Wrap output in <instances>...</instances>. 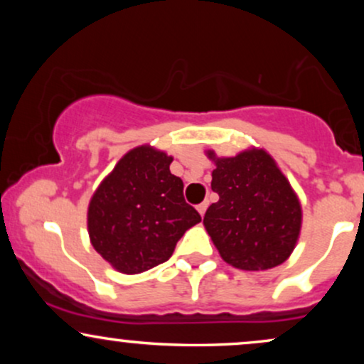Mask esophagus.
Masks as SVG:
<instances>
[{
    "mask_svg": "<svg viewBox=\"0 0 364 364\" xmlns=\"http://www.w3.org/2000/svg\"><path fill=\"white\" fill-rule=\"evenodd\" d=\"M207 207H208V202H202V203H200V205H198V207H196V210H198V212H200V215H203V214H205Z\"/></svg>",
    "mask_w": 364,
    "mask_h": 364,
    "instance_id": "34e87169",
    "label": "esophagus"
}]
</instances>
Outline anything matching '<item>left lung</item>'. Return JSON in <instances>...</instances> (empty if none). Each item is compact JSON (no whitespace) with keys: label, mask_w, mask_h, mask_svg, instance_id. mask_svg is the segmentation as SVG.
Here are the masks:
<instances>
[{"label":"left lung","mask_w":364,"mask_h":364,"mask_svg":"<svg viewBox=\"0 0 364 364\" xmlns=\"http://www.w3.org/2000/svg\"><path fill=\"white\" fill-rule=\"evenodd\" d=\"M212 190L219 202L203 217L220 257L241 270H267L289 258L301 231V203L263 149L217 157Z\"/></svg>","instance_id":"obj_1"}]
</instances>
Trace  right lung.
Wrapping results in <instances>:
<instances>
[{
	"label": "right lung",
	"instance_id": "add662e5",
	"mask_svg": "<svg viewBox=\"0 0 364 364\" xmlns=\"http://www.w3.org/2000/svg\"><path fill=\"white\" fill-rule=\"evenodd\" d=\"M173 157L141 145L119 159L89 203L90 243L123 274H140L169 260L176 243L202 220L183 196Z\"/></svg>",
	"mask_w": 364,
	"mask_h": 364
}]
</instances>
